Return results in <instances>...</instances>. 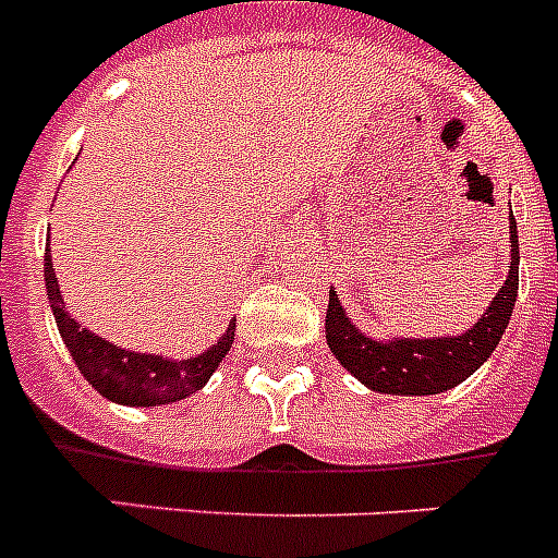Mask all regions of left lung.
<instances>
[{"mask_svg":"<svg viewBox=\"0 0 558 558\" xmlns=\"http://www.w3.org/2000/svg\"><path fill=\"white\" fill-rule=\"evenodd\" d=\"M519 294V232L510 211V269L507 280L470 329L444 338H373L352 324L335 289H329L326 343L338 364L384 396H438L459 387L493 355L513 315Z\"/></svg>","mask_w":558,"mask_h":558,"instance_id":"left-lung-1","label":"left lung"}]
</instances>
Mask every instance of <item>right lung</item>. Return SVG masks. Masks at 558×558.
Segmentation results:
<instances>
[{"instance_id": "obj_1", "label": "right lung", "mask_w": 558, "mask_h": 558, "mask_svg": "<svg viewBox=\"0 0 558 558\" xmlns=\"http://www.w3.org/2000/svg\"><path fill=\"white\" fill-rule=\"evenodd\" d=\"M45 289H48V303H51L57 329L74 357V364L80 366L85 381L114 404L160 407L189 398L192 392L206 387L226 352L232 350L234 320L206 352L183 357V361L160 355V352L122 350L117 343L99 338L97 332L80 326L74 315H68L62 292H59L57 271L51 264V243H45Z\"/></svg>"}]
</instances>
